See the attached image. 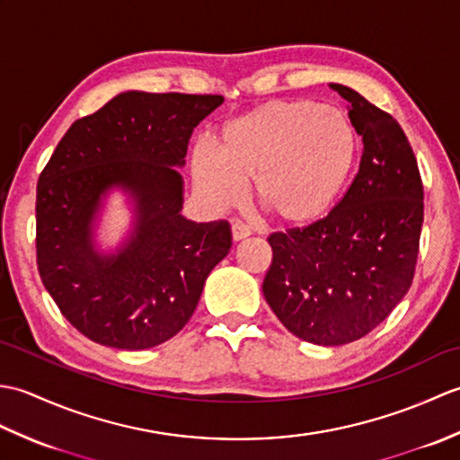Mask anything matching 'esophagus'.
Returning <instances> with one entry per match:
<instances>
[{"label":"esophagus","instance_id":"34e87169","mask_svg":"<svg viewBox=\"0 0 460 460\" xmlns=\"http://www.w3.org/2000/svg\"><path fill=\"white\" fill-rule=\"evenodd\" d=\"M249 235H251V229L247 227V225H243V223H233L231 225V237L235 243L247 239Z\"/></svg>","mask_w":460,"mask_h":460}]
</instances>
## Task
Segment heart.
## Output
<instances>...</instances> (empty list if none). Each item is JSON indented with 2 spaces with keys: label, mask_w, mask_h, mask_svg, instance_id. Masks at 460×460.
Listing matches in <instances>:
<instances>
[{
  "label": "heart",
  "mask_w": 460,
  "mask_h": 460,
  "mask_svg": "<svg viewBox=\"0 0 460 460\" xmlns=\"http://www.w3.org/2000/svg\"><path fill=\"white\" fill-rule=\"evenodd\" d=\"M359 134L346 112L316 101H270L229 120L219 152L191 155L195 190L215 209L237 205L252 181L257 208L287 229L320 223L346 191Z\"/></svg>",
  "instance_id": "b5f03b06"
}]
</instances>
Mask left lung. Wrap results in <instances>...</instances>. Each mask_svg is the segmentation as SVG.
<instances>
[{"mask_svg":"<svg viewBox=\"0 0 460 460\" xmlns=\"http://www.w3.org/2000/svg\"><path fill=\"white\" fill-rule=\"evenodd\" d=\"M364 142L359 170L320 223L272 233L262 295L296 338L344 346L369 334L411 287L423 225V183L415 154L394 116L344 84Z\"/></svg>","mask_w":460,"mask_h":460,"instance_id":"left-lung-1","label":"left lung"}]
</instances>
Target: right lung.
I'll return each mask as SVG.
<instances>
[{
	"mask_svg": "<svg viewBox=\"0 0 460 460\" xmlns=\"http://www.w3.org/2000/svg\"><path fill=\"white\" fill-rule=\"evenodd\" d=\"M219 94H116L76 120L37 183V267L71 324L96 344L146 349L188 324L205 279L227 257V221L185 219L183 178L191 132ZM112 190L133 223L112 252L95 227Z\"/></svg>",
	"mask_w": 460,
	"mask_h": 460,
	"instance_id": "right-lung-1",
	"label": "right lung"
}]
</instances>
